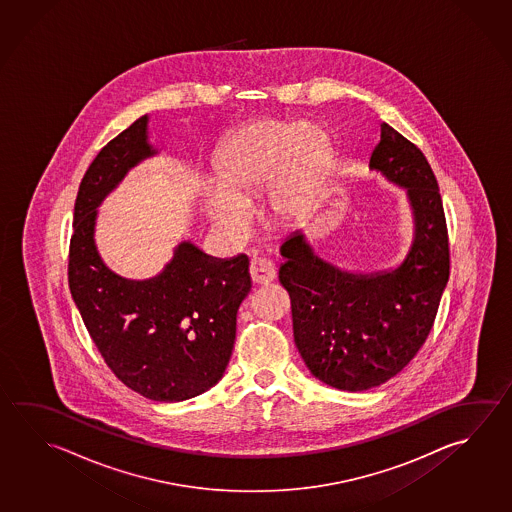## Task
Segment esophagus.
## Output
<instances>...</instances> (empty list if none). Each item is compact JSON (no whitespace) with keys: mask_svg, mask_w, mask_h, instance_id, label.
Masks as SVG:
<instances>
[{"mask_svg":"<svg viewBox=\"0 0 512 512\" xmlns=\"http://www.w3.org/2000/svg\"><path fill=\"white\" fill-rule=\"evenodd\" d=\"M249 272H251V279L256 285H269L270 281L276 278L274 265L270 261L263 260V258L252 260Z\"/></svg>","mask_w":512,"mask_h":512,"instance_id":"34e87169","label":"esophagus"}]
</instances>
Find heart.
Here are the masks:
<instances>
[{"instance_id": "obj_1", "label": "heart", "mask_w": 512, "mask_h": 512, "mask_svg": "<svg viewBox=\"0 0 512 512\" xmlns=\"http://www.w3.org/2000/svg\"><path fill=\"white\" fill-rule=\"evenodd\" d=\"M332 158V139L317 126L270 119L245 124L223 142L214 162V220L240 227L245 204L267 182L272 211L279 218L298 216L325 182Z\"/></svg>"}]
</instances>
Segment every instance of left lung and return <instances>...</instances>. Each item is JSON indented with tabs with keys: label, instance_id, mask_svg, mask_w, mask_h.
Masks as SVG:
<instances>
[{
	"label": "left lung",
	"instance_id": "obj_1",
	"mask_svg": "<svg viewBox=\"0 0 512 512\" xmlns=\"http://www.w3.org/2000/svg\"><path fill=\"white\" fill-rule=\"evenodd\" d=\"M370 168L406 187L415 216L413 245L397 269L348 274L317 258L301 233L281 245L279 283L289 292L299 354L337 390H370L409 364L449 279L446 214L428 158L382 122Z\"/></svg>",
	"mask_w": 512,
	"mask_h": 512
}]
</instances>
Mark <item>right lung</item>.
<instances>
[{
  "label": "right lung",
  "instance_id": "add662e5",
  "mask_svg": "<svg viewBox=\"0 0 512 512\" xmlns=\"http://www.w3.org/2000/svg\"><path fill=\"white\" fill-rule=\"evenodd\" d=\"M140 117L93 158L77 191L68 285L104 363L128 388L158 402L191 399L222 379L236 314L251 290L249 258L214 260L180 243L157 278L124 279L93 243L97 205L128 169L155 155Z\"/></svg>",
  "mask_w": 512,
  "mask_h": 512
}]
</instances>
